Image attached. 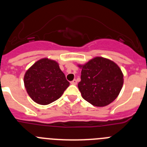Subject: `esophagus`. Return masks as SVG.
I'll list each match as a JSON object with an SVG mask.
<instances>
[{
	"label": "esophagus",
	"instance_id": "esophagus-1",
	"mask_svg": "<svg viewBox=\"0 0 147 147\" xmlns=\"http://www.w3.org/2000/svg\"><path fill=\"white\" fill-rule=\"evenodd\" d=\"M76 83H77V81L76 80H74L73 81L71 82V85H76Z\"/></svg>",
	"mask_w": 147,
	"mask_h": 147
}]
</instances>
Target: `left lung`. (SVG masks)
Segmentation results:
<instances>
[{
    "label": "left lung",
    "mask_w": 147,
    "mask_h": 147,
    "mask_svg": "<svg viewBox=\"0 0 147 147\" xmlns=\"http://www.w3.org/2000/svg\"><path fill=\"white\" fill-rule=\"evenodd\" d=\"M82 68L78 88L82 96L96 107L108 105L117 98L123 86V74L110 59L96 57Z\"/></svg>",
    "instance_id": "1"
}]
</instances>
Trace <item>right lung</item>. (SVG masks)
<instances>
[{"label": "right lung", "instance_id": "obj_1", "mask_svg": "<svg viewBox=\"0 0 147 147\" xmlns=\"http://www.w3.org/2000/svg\"><path fill=\"white\" fill-rule=\"evenodd\" d=\"M24 85L34 102L46 105L60 98L70 82L57 62L44 58L35 62L26 71Z\"/></svg>", "mask_w": 147, "mask_h": 147}]
</instances>
